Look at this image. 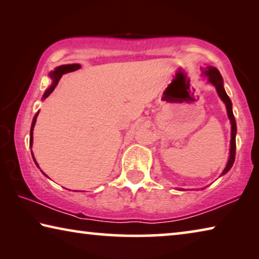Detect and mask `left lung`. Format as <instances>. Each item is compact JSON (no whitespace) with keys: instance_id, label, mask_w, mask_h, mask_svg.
Returning a JSON list of instances; mask_svg holds the SVG:
<instances>
[{"instance_id":"8db88e82","label":"left lung","mask_w":259,"mask_h":259,"mask_svg":"<svg viewBox=\"0 0 259 259\" xmlns=\"http://www.w3.org/2000/svg\"><path fill=\"white\" fill-rule=\"evenodd\" d=\"M203 74L208 77L209 83L216 88L217 94L221 99L224 102L226 105V109H227V115H229V119L231 121V148H230V157L229 161H227V164L225 166L224 171L222 172V175H225L229 170L232 168V165L234 163L235 160V135H236V122L233 115V111H232V102L229 96H227L226 91L224 89V84H223V77L219 73L218 69L216 67H211L208 66L203 69Z\"/></svg>"}]
</instances>
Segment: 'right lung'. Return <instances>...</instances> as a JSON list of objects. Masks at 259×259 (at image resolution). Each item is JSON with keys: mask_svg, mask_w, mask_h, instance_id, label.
Listing matches in <instances>:
<instances>
[{"mask_svg": "<svg viewBox=\"0 0 259 259\" xmlns=\"http://www.w3.org/2000/svg\"><path fill=\"white\" fill-rule=\"evenodd\" d=\"M81 67V65L80 64H69V65H61V66H58L57 68H55V71H52V72H50V77L52 78V84L48 88V89L46 90V93H45V95H43V97H42V99H46L48 96H49L52 91L55 90V88H56V85L58 84V82H59V80H60V77L63 76V74H66V73H69V72H74V71H76V69H78ZM37 115H38V112L35 114V116H34V119H33V122H32V126H30V134H29V146L32 147V145H33V130H34V125H35V123H36V117H37ZM32 156H33V160H34V162H35V164H36L37 166H38V164H37V162H36V160H35V157H34V155H33V152H32ZM43 172V171H42ZM43 175H45V176H47V175L43 172Z\"/></svg>", "mask_w": 259, "mask_h": 259, "instance_id": "right-lung-1", "label": "right lung"}]
</instances>
